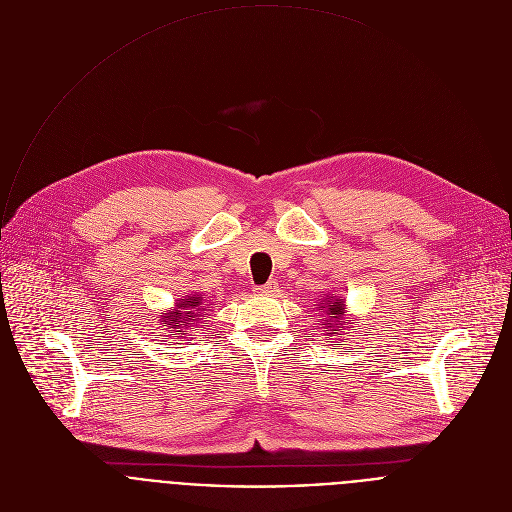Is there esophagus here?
<instances>
[{"label": "esophagus", "instance_id": "obj_1", "mask_svg": "<svg viewBox=\"0 0 512 512\" xmlns=\"http://www.w3.org/2000/svg\"><path fill=\"white\" fill-rule=\"evenodd\" d=\"M277 291V283L275 281H267L265 285H257L255 287V294L257 296H273Z\"/></svg>", "mask_w": 512, "mask_h": 512}]
</instances>
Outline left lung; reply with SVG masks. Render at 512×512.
<instances>
[{
    "mask_svg": "<svg viewBox=\"0 0 512 512\" xmlns=\"http://www.w3.org/2000/svg\"><path fill=\"white\" fill-rule=\"evenodd\" d=\"M318 310L322 314V328H324V336H342L346 334L348 328H352V318H348V310H346V302L334 294H322V298L318 300Z\"/></svg>",
    "mask_w": 512,
    "mask_h": 512,
    "instance_id": "8db88e82",
    "label": "left lung"
}]
</instances>
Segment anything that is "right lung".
Returning a JSON list of instances; mask_svg holds the SVG:
<instances>
[{"instance_id": "obj_1", "label": "right lung", "mask_w": 512, "mask_h": 512, "mask_svg": "<svg viewBox=\"0 0 512 512\" xmlns=\"http://www.w3.org/2000/svg\"><path fill=\"white\" fill-rule=\"evenodd\" d=\"M206 300L198 294H188V296H182L176 300L174 308L172 310H166L162 312L164 316L160 318V322L166 326L168 332H174V334H188L192 328L198 326L200 322V316L206 308L204 304ZM180 338H186V336H180Z\"/></svg>"}]
</instances>
